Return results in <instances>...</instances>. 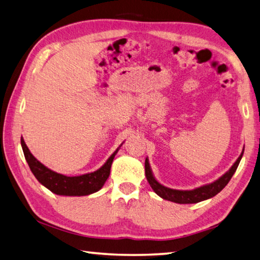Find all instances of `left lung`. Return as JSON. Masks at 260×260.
<instances>
[{
    "label": "left lung",
    "instance_id": "1",
    "mask_svg": "<svg viewBox=\"0 0 260 260\" xmlns=\"http://www.w3.org/2000/svg\"><path fill=\"white\" fill-rule=\"evenodd\" d=\"M243 150H245V148L242 149L240 156L238 157V159L235 161L234 165L230 167L229 171L222 175L221 177H219L214 182L202 185V186L197 187L194 189H174V188L164 186V185L158 182L156 177L153 176V173L151 171V167L149 164V159H148L147 157L145 161V171H146L147 181L150 184L153 192L164 200L171 201V202L178 203V204H193V203L202 202V201L209 200L211 198L215 197L216 194L220 193L221 190L225 187V185L229 183L231 177L234 176V174L236 173L238 166H239V162L243 155Z\"/></svg>",
    "mask_w": 260,
    "mask_h": 260
}]
</instances>
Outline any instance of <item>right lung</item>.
I'll return each mask as SVG.
<instances>
[{"mask_svg":"<svg viewBox=\"0 0 260 260\" xmlns=\"http://www.w3.org/2000/svg\"><path fill=\"white\" fill-rule=\"evenodd\" d=\"M122 144L109 157V159L104 162V165L101 166L95 172L79 175V176H66V175L51 171L50 168L41 164L30 152L23 138H21V146H22L25 160L28 162L35 177L38 179V182L41 185L48 188L50 192L57 195H63V197H85V195L93 194L102 188L104 183L109 178L114 157Z\"/></svg>","mask_w":260,"mask_h":260,"instance_id":"add662e5","label":"right lung"}]
</instances>
